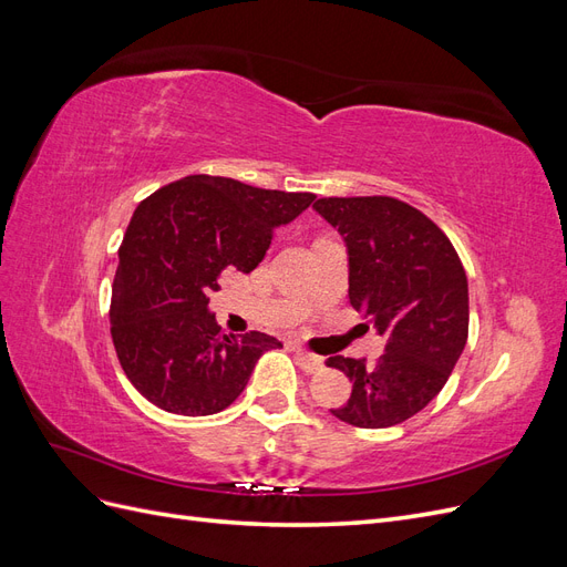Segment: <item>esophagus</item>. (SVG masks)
Masks as SVG:
<instances>
[{
  "label": "esophagus",
  "mask_w": 567,
  "mask_h": 567,
  "mask_svg": "<svg viewBox=\"0 0 567 567\" xmlns=\"http://www.w3.org/2000/svg\"><path fill=\"white\" fill-rule=\"evenodd\" d=\"M296 357H298V364L307 371V373H317L323 369V359L317 357V354H310L307 350H296Z\"/></svg>",
  "instance_id": "esophagus-1"
}]
</instances>
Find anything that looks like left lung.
I'll return each mask as SVG.
<instances>
[{"label":"left lung","instance_id":"left-lung-1","mask_svg":"<svg viewBox=\"0 0 567 567\" xmlns=\"http://www.w3.org/2000/svg\"><path fill=\"white\" fill-rule=\"evenodd\" d=\"M315 210L348 248L350 305L385 338L367 359L333 354L352 383L331 414L357 427L398 425L435 400L468 340V279L452 241L421 210L390 196L319 198Z\"/></svg>","mask_w":567,"mask_h":567}]
</instances>
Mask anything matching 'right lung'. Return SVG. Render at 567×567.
Returning <instances> with one entry per match:
<instances>
[{"label":"right lung","mask_w":567,"mask_h":567,"mask_svg":"<svg viewBox=\"0 0 567 567\" xmlns=\"http://www.w3.org/2000/svg\"><path fill=\"white\" fill-rule=\"evenodd\" d=\"M315 198L192 175L136 205L117 250L111 336L120 367L151 404L217 414L244 392L257 359L284 348L260 331L225 333L208 302L221 271H252L271 234Z\"/></svg>","instance_id":"1"}]
</instances>
